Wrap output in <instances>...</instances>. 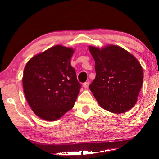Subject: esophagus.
<instances>
[{
  "label": "esophagus",
  "mask_w": 159,
  "mask_h": 159,
  "mask_svg": "<svg viewBox=\"0 0 159 159\" xmlns=\"http://www.w3.org/2000/svg\"><path fill=\"white\" fill-rule=\"evenodd\" d=\"M89 84H90L89 82H85V83L83 84V87H84V88H87V87H89Z\"/></svg>",
  "instance_id": "34e87169"
}]
</instances>
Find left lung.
<instances>
[{
    "label": "left lung",
    "instance_id": "obj_1",
    "mask_svg": "<svg viewBox=\"0 0 159 159\" xmlns=\"http://www.w3.org/2000/svg\"><path fill=\"white\" fill-rule=\"evenodd\" d=\"M95 61L96 78L90 90L105 110L122 114L137 102L143 80L142 66L138 60L118 45L103 48L89 46Z\"/></svg>",
    "mask_w": 159,
    "mask_h": 159
}]
</instances>
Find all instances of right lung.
Here are the masks:
<instances>
[{"mask_svg":"<svg viewBox=\"0 0 159 159\" xmlns=\"http://www.w3.org/2000/svg\"><path fill=\"white\" fill-rule=\"evenodd\" d=\"M74 49L57 45L29 60L22 78L24 93L41 119L54 121L72 108L80 92L71 66Z\"/></svg>","mask_w":159,"mask_h":159,"instance_id":"add662e5","label":"right lung"}]
</instances>
